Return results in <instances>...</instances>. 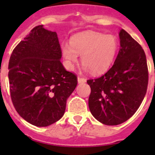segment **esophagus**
<instances>
[{
    "label": "esophagus",
    "instance_id": "34e87169",
    "mask_svg": "<svg viewBox=\"0 0 155 155\" xmlns=\"http://www.w3.org/2000/svg\"><path fill=\"white\" fill-rule=\"evenodd\" d=\"M78 80V83H85V82H86V79H85V78H81V77H78L77 79Z\"/></svg>",
    "mask_w": 155,
    "mask_h": 155
}]
</instances>
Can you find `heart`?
Returning a JSON list of instances; mask_svg holds the SVG:
<instances>
[{
  "label": "heart",
  "mask_w": 155,
  "mask_h": 155,
  "mask_svg": "<svg viewBox=\"0 0 155 155\" xmlns=\"http://www.w3.org/2000/svg\"><path fill=\"white\" fill-rule=\"evenodd\" d=\"M62 54L66 61V66L72 69L78 61L79 54L85 70H91L92 73L100 74L112 66L118 51L116 37L95 31L79 33L70 40V44L64 43Z\"/></svg>",
  "instance_id": "obj_1"
}]
</instances>
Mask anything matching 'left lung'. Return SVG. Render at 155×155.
Listing matches in <instances>:
<instances>
[{
    "label": "left lung",
    "mask_w": 155,
    "mask_h": 155,
    "mask_svg": "<svg viewBox=\"0 0 155 155\" xmlns=\"http://www.w3.org/2000/svg\"><path fill=\"white\" fill-rule=\"evenodd\" d=\"M116 59L101 77L89 79L88 107L92 115L106 125H118L138 109L146 94L148 73L142 46L124 29L119 32Z\"/></svg>",
    "instance_id": "left-lung-1"
}]
</instances>
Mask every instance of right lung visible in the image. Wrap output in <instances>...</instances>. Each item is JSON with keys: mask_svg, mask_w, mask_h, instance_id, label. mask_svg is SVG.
<instances>
[{"mask_svg": "<svg viewBox=\"0 0 155 155\" xmlns=\"http://www.w3.org/2000/svg\"><path fill=\"white\" fill-rule=\"evenodd\" d=\"M56 32L38 25L12 51L9 61L10 96L15 110L30 124L46 127L62 118L77 85L76 75L61 62Z\"/></svg>", "mask_w": 155, "mask_h": 155, "instance_id": "1", "label": "right lung"}]
</instances>
